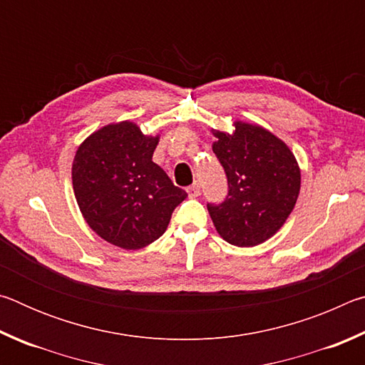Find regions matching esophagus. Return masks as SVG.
Masks as SVG:
<instances>
[{
    "instance_id": "34e87169",
    "label": "esophagus",
    "mask_w": 365,
    "mask_h": 365,
    "mask_svg": "<svg viewBox=\"0 0 365 365\" xmlns=\"http://www.w3.org/2000/svg\"><path fill=\"white\" fill-rule=\"evenodd\" d=\"M200 185H197V183H193V185H191V187H188L187 188V193H188V196L190 197H196V196H200Z\"/></svg>"
}]
</instances>
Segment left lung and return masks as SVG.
<instances>
[{"label": "left lung", "mask_w": 365, "mask_h": 365, "mask_svg": "<svg viewBox=\"0 0 365 365\" xmlns=\"http://www.w3.org/2000/svg\"><path fill=\"white\" fill-rule=\"evenodd\" d=\"M232 133L214 130L212 151L228 180L222 205H207L227 243L251 248L280 230L299 196L301 169L285 141L257 123L233 122Z\"/></svg>", "instance_id": "left-lung-1"}]
</instances>
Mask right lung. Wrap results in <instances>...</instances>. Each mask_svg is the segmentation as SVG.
I'll return each instance as SVG.
<instances>
[{"instance_id": "add662e5", "label": "right lung", "mask_w": 365, "mask_h": 365, "mask_svg": "<svg viewBox=\"0 0 365 365\" xmlns=\"http://www.w3.org/2000/svg\"><path fill=\"white\" fill-rule=\"evenodd\" d=\"M159 135L135 122L98 128L80 143L72 185L80 212L104 242L141 250L165 232L172 212L188 195L153 163Z\"/></svg>"}]
</instances>
